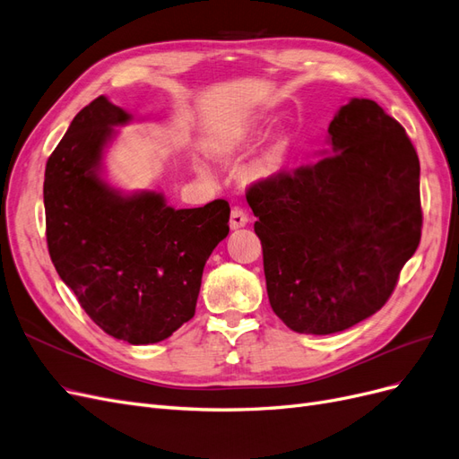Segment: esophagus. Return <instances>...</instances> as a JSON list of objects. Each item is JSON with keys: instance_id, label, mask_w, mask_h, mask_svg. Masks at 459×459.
Here are the masks:
<instances>
[{"instance_id": "esophagus-1", "label": "esophagus", "mask_w": 459, "mask_h": 459, "mask_svg": "<svg viewBox=\"0 0 459 459\" xmlns=\"http://www.w3.org/2000/svg\"><path fill=\"white\" fill-rule=\"evenodd\" d=\"M247 221H248V216H247L243 208H239V206L231 208V216H230V228L231 230H239V228L247 226Z\"/></svg>"}]
</instances>
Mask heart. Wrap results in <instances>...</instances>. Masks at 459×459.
Wrapping results in <instances>:
<instances>
[{
    "instance_id": "heart-1",
    "label": "heart",
    "mask_w": 459,
    "mask_h": 459,
    "mask_svg": "<svg viewBox=\"0 0 459 459\" xmlns=\"http://www.w3.org/2000/svg\"><path fill=\"white\" fill-rule=\"evenodd\" d=\"M247 137H248V132H247V130L233 132V134L228 137V140H224V142L220 143V149H221V151H231V149H235V147L243 145V143L247 142ZM270 164H272L270 155L262 157L260 160H256V162L251 166V170H248V174H251L253 178H258V176H262V174H266V172L270 170Z\"/></svg>"
}]
</instances>
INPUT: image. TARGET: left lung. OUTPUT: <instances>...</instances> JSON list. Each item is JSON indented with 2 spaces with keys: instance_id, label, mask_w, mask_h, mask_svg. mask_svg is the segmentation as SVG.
Returning a JSON list of instances; mask_svg holds the SVG:
<instances>
[{
  "instance_id": "1",
  "label": "left lung",
  "mask_w": 459,
  "mask_h": 459,
  "mask_svg": "<svg viewBox=\"0 0 459 459\" xmlns=\"http://www.w3.org/2000/svg\"><path fill=\"white\" fill-rule=\"evenodd\" d=\"M327 132L331 155L247 191L272 310L307 335L381 310L423 226L420 159L393 117L352 100Z\"/></svg>"
}]
</instances>
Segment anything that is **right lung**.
<instances>
[{
    "instance_id": "add662e5",
    "label": "right lung",
    "mask_w": 459,
    "mask_h": 459,
    "mask_svg": "<svg viewBox=\"0 0 459 459\" xmlns=\"http://www.w3.org/2000/svg\"><path fill=\"white\" fill-rule=\"evenodd\" d=\"M132 117L97 97L74 117L46 164L49 256L80 307L130 344L169 339L193 317L203 268L230 233V204L169 206L160 193L124 197L100 178L113 126Z\"/></svg>"
}]
</instances>
